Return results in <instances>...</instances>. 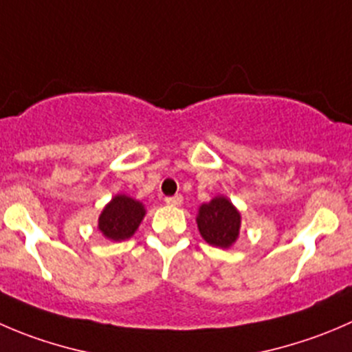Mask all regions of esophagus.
Listing matches in <instances>:
<instances>
[{"label":"esophagus","instance_id":"1","mask_svg":"<svg viewBox=\"0 0 352 352\" xmlns=\"http://www.w3.org/2000/svg\"><path fill=\"white\" fill-rule=\"evenodd\" d=\"M184 201V197L180 196V194H175V196H170V197H165V203L170 204V206H180Z\"/></svg>","mask_w":352,"mask_h":352}]
</instances>
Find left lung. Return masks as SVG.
Listing matches in <instances>:
<instances>
[{
    "instance_id": "1",
    "label": "left lung",
    "mask_w": 352,
    "mask_h": 352,
    "mask_svg": "<svg viewBox=\"0 0 352 352\" xmlns=\"http://www.w3.org/2000/svg\"><path fill=\"white\" fill-rule=\"evenodd\" d=\"M196 221L201 237L214 248H230L237 241L241 213L225 196L201 204Z\"/></svg>"
}]
</instances>
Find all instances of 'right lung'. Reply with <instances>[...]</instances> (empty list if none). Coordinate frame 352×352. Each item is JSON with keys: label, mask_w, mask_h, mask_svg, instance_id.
Returning a JSON list of instances; mask_svg holds the SVG:
<instances>
[{"label": "right lung", "mask_w": 352, "mask_h": 352, "mask_svg": "<svg viewBox=\"0 0 352 352\" xmlns=\"http://www.w3.org/2000/svg\"><path fill=\"white\" fill-rule=\"evenodd\" d=\"M144 214L146 210L141 201L117 194L101 211L98 228L110 241H125L134 235Z\"/></svg>", "instance_id": "obj_1"}]
</instances>
